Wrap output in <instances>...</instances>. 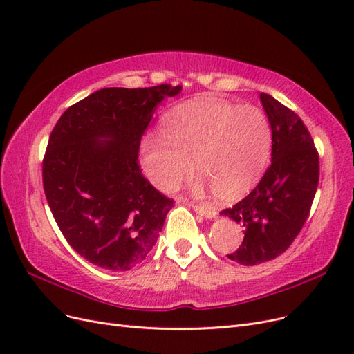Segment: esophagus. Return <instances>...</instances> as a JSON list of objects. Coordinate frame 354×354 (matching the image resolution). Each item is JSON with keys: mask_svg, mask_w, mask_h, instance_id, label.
<instances>
[{"mask_svg": "<svg viewBox=\"0 0 354 354\" xmlns=\"http://www.w3.org/2000/svg\"><path fill=\"white\" fill-rule=\"evenodd\" d=\"M186 203H187V205H190L192 208H194L199 214V216H202V217L216 218V216H217L216 208L208 207V205H195V203H192V202H186Z\"/></svg>", "mask_w": 354, "mask_h": 354, "instance_id": "obj_1", "label": "esophagus"}]
</instances>
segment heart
Instances as JSON below:
<instances>
[{"label":"heart","mask_w":354,"mask_h":354,"mask_svg":"<svg viewBox=\"0 0 354 354\" xmlns=\"http://www.w3.org/2000/svg\"><path fill=\"white\" fill-rule=\"evenodd\" d=\"M270 152L272 128L260 109L201 97L168 112L160 137L143 138L140 165L153 186L173 192L195 160L202 174L195 194H202L208 181L218 199L233 201L259 183Z\"/></svg>","instance_id":"obj_1"}]
</instances>
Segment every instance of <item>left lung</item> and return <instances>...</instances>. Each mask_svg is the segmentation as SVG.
Returning a JSON list of instances; mask_svg holds the SVG:
<instances>
[{
	"label": "left lung",
	"mask_w": 354,
	"mask_h": 354,
	"mask_svg": "<svg viewBox=\"0 0 354 354\" xmlns=\"http://www.w3.org/2000/svg\"><path fill=\"white\" fill-rule=\"evenodd\" d=\"M272 128V165L236 205L220 214L243 227V241L227 257L242 266L270 261L285 252L304 226L319 181L313 138L295 112L261 93Z\"/></svg>",
	"instance_id": "1"
}]
</instances>
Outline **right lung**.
Returning a JSON list of instances; mask_svg holds the SVG:
<instances>
[{
	"label": "right lung",
	"mask_w": 354,
	"mask_h": 354,
	"mask_svg": "<svg viewBox=\"0 0 354 354\" xmlns=\"http://www.w3.org/2000/svg\"><path fill=\"white\" fill-rule=\"evenodd\" d=\"M181 91L102 88L65 111L42 162L47 202L60 232L87 261L113 272L142 263L174 202L143 177L138 147L158 104Z\"/></svg>",
	"instance_id": "1"
}]
</instances>
